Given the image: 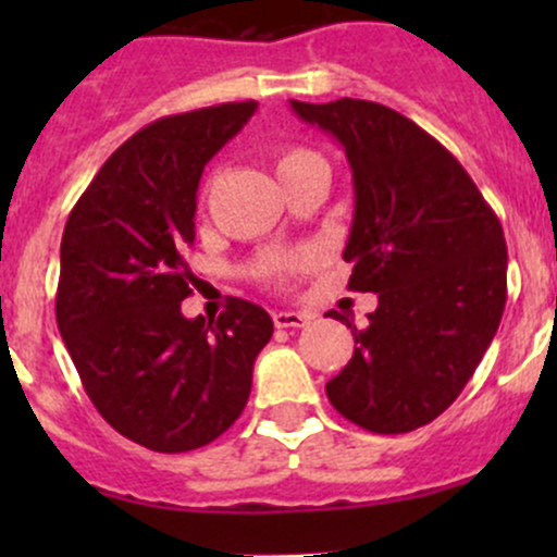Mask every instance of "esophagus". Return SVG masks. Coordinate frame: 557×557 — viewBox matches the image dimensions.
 Returning a JSON list of instances; mask_svg holds the SVG:
<instances>
[{"instance_id":"obj_1","label":"esophagus","mask_w":557,"mask_h":557,"mask_svg":"<svg viewBox=\"0 0 557 557\" xmlns=\"http://www.w3.org/2000/svg\"><path fill=\"white\" fill-rule=\"evenodd\" d=\"M272 320H274V325H277V329H305V325L312 320V314L283 310V312H274Z\"/></svg>"}]
</instances>
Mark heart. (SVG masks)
<instances>
[{"label":"heart","instance_id":"1","mask_svg":"<svg viewBox=\"0 0 557 557\" xmlns=\"http://www.w3.org/2000/svg\"><path fill=\"white\" fill-rule=\"evenodd\" d=\"M310 161H320V156H314L312 150H307V148H283V150H277V156H274V170H277L280 180H285L290 172L301 170V166L310 164ZM305 263H307L305 256L280 258V261L272 267V274L274 277H285V274L305 269Z\"/></svg>","mask_w":557,"mask_h":557}]
</instances>
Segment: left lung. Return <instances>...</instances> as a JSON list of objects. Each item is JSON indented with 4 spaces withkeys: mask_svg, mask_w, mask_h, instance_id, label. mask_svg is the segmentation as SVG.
I'll use <instances>...</instances> for the list:
<instances>
[{
    "mask_svg": "<svg viewBox=\"0 0 557 557\" xmlns=\"http://www.w3.org/2000/svg\"><path fill=\"white\" fill-rule=\"evenodd\" d=\"M290 107L345 148L356 190L347 288L380 301L361 331L331 314L358 347L325 393L350 423L407 434L450 407L496 336L504 228L450 150L401 112L367 99Z\"/></svg>",
    "mask_w": 557,
    "mask_h": 557,
    "instance_id": "obj_1",
    "label": "left lung"
}]
</instances>
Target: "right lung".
<instances>
[{
    "mask_svg": "<svg viewBox=\"0 0 557 557\" xmlns=\"http://www.w3.org/2000/svg\"><path fill=\"white\" fill-rule=\"evenodd\" d=\"M256 102L166 115L128 137L66 218L55 323L99 414L156 453L210 445L243 414L267 310L228 299L218 320L183 318L196 283V188Z\"/></svg>",
    "mask_w": 557,
    "mask_h": 557,
    "instance_id": "add662e5",
    "label": "right lung"
}]
</instances>
